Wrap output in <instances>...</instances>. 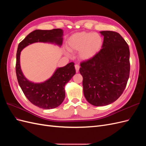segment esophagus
I'll return each instance as SVG.
<instances>
[{
	"label": "esophagus",
	"instance_id": "1",
	"mask_svg": "<svg viewBox=\"0 0 146 146\" xmlns=\"http://www.w3.org/2000/svg\"><path fill=\"white\" fill-rule=\"evenodd\" d=\"M75 68H76V72H78L79 70V69H80V66H79L78 64H76L75 65Z\"/></svg>",
	"mask_w": 146,
	"mask_h": 146
}]
</instances>
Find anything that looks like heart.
Wrapping results in <instances>:
<instances>
[{"instance_id": "b5f03b06", "label": "heart", "mask_w": 146, "mask_h": 146, "mask_svg": "<svg viewBox=\"0 0 146 146\" xmlns=\"http://www.w3.org/2000/svg\"><path fill=\"white\" fill-rule=\"evenodd\" d=\"M103 39L100 35L92 32H79L73 34L67 41L69 51H79V57L87 60L94 56L100 50Z\"/></svg>"}]
</instances>
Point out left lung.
<instances>
[{
	"label": "left lung",
	"mask_w": 146,
	"mask_h": 146,
	"mask_svg": "<svg viewBox=\"0 0 146 146\" xmlns=\"http://www.w3.org/2000/svg\"><path fill=\"white\" fill-rule=\"evenodd\" d=\"M102 48L91 59L80 63L83 93L94 106H105L116 101L126 87L130 75V50L121 35L102 31Z\"/></svg>",
	"instance_id": "obj_1"
}]
</instances>
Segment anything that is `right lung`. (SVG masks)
Returning a JSON list of instances; mask_svg holds the SVG:
<instances>
[{"label": "right lung", "mask_w": 146, "mask_h": 146, "mask_svg": "<svg viewBox=\"0 0 146 146\" xmlns=\"http://www.w3.org/2000/svg\"><path fill=\"white\" fill-rule=\"evenodd\" d=\"M63 30H36L29 33L18 45L16 54V72L19 85L31 103L42 109L49 110L58 107L65 98L64 86L76 74L73 62L56 69L53 76L43 83H34L23 75L20 66V54L24 47L37 42L63 43Z\"/></svg>", "instance_id": "1"}]
</instances>
